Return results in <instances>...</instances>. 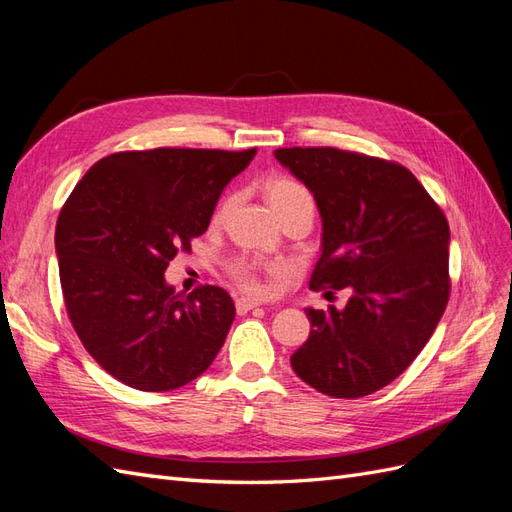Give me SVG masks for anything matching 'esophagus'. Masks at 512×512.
I'll return each instance as SVG.
<instances>
[{"label": "esophagus", "instance_id": "34e87169", "mask_svg": "<svg viewBox=\"0 0 512 512\" xmlns=\"http://www.w3.org/2000/svg\"><path fill=\"white\" fill-rule=\"evenodd\" d=\"M259 305H261L259 300L248 298V296H242V298L235 300V309H238V313H246V311H251V309H255Z\"/></svg>", "mask_w": 512, "mask_h": 512}]
</instances>
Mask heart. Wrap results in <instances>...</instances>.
I'll return each mask as SVG.
<instances>
[{
	"label": "heart",
	"instance_id": "obj_1",
	"mask_svg": "<svg viewBox=\"0 0 512 512\" xmlns=\"http://www.w3.org/2000/svg\"><path fill=\"white\" fill-rule=\"evenodd\" d=\"M264 194H266V201L268 205L272 207L274 214L283 212V209L292 207L296 203H309L313 205V199L309 190L303 186V183H298L294 179H287V177H274V179H268L266 186H264ZM227 209V203H222L218 207L216 212V220L222 218V214H225ZM261 270H268V272H281L283 266H268V268H261L259 264H255V261H246V259H240L235 261L231 272L233 277L240 281V285H244L246 290L251 292H264L266 290V283L264 279H261Z\"/></svg>",
	"mask_w": 512,
	"mask_h": 512
}]
</instances>
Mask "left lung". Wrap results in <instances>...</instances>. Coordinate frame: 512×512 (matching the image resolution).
Wrapping results in <instances>:
<instances>
[{
    "label": "left lung",
    "instance_id": "left-lung-1",
    "mask_svg": "<svg viewBox=\"0 0 512 512\" xmlns=\"http://www.w3.org/2000/svg\"><path fill=\"white\" fill-rule=\"evenodd\" d=\"M274 157L305 183L322 218L311 290H350L344 309H305L311 333L292 370L326 396H370L409 368L448 305V220L396 162L333 147Z\"/></svg>",
    "mask_w": 512,
    "mask_h": 512
}]
</instances>
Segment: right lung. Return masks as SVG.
Instances as JSON below:
<instances>
[{
	"label": "right lung",
	"instance_id": "add662e5",
	"mask_svg": "<svg viewBox=\"0 0 512 512\" xmlns=\"http://www.w3.org/2000/svg\"><path fill=\"white\" fill-rule=\"evenodd\" d=\"M257 149L123 151L90 166L64 203L56 255L80 342L116 381L170 391L201 376L235 318L216 285L177 294L168 261L209 227L227 183Z\"/></svg>",
	"mask_w": 512,
	"mask_h": 512
}]
</instances>
